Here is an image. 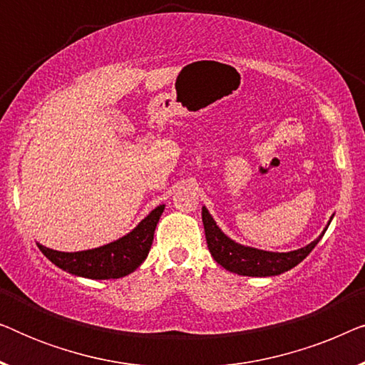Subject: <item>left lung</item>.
I'll return each mask as SVG.
<instances>
[{"mask_svg":"<svg viewBox=\"0 0 365 365\" xmlns=\"http://www.w3.org/2000/svg\"><path fill=\"white\" fill-rule=\"evenodd\" d=\"M202 224L204 232H206L207 247L214 261L234 274L239 276H251V277H269L279 276V274L289 271V269L296 267L299 262L304 261L309 256V252L317 246L321 241L324 232L327 231L329 224L324 229L321 236L316 241L307 244L306 247L296 249L291 252H271L261 251V249L242 246V244L234 242L224 234L214 221L211 214L206 207H202Z\"/></svg>","mask_w":365,"mask_h":365,"instance_id":"obj_1","label":"left lung"}]
</instances>
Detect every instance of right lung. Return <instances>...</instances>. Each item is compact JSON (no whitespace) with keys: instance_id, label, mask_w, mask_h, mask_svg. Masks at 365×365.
<instances>
[{"instance_id":"obj_1","label":"right lung","mask_w":365,"mask_h":365,"mask_svg":"<svg viewBox=\"0 0 365 365\" xmlns=\"http://www.w3.org/2000/svg\"><path fill=\"white\" fill-rule=\"evenodd\" d=\"M164 204L153 209L131 232L106 246L79 252H61L38 244L39 251L63 271L88 279H119L141 266L151 249Z\"/></svg>"}]
</instances>
